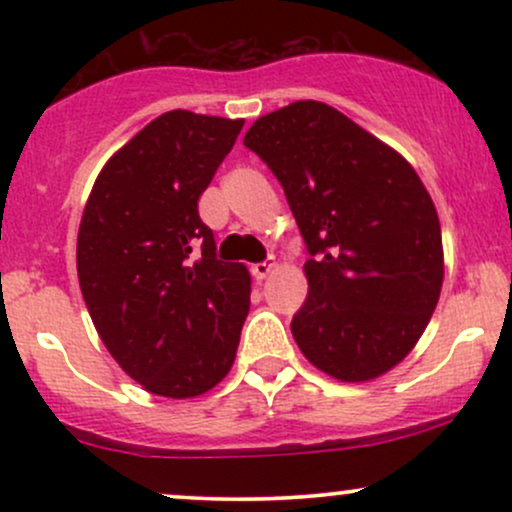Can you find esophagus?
<instances>
[{
  "instance_id": "obj_1",
  "label": "esophagus",
  "mask_w": 512,
  "mask_h": 512,
  "mask_svg": "<svg viewBox=\"0 0 512 512\" xmlns=\"http://www.w3.org/2000/svg\"><path fill=\"white\" fill-rule=\"evenodd\" d=\"M274 269H276L274 262H257L255 267H252V274H255L257 281H262V279H267V276L272 274Z\"/></svg>"
}]
</instances>
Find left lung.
I'll return each mask as SVG.
<instances>
[{
	"instance_id": "8db88e82",
	"label": "left lung",
	"mask_w": 512,
	"mask_h": 512,
	"mask_svg": "<svg viewBox=\"0 0 512 512\" xmlns=\"http://www.w3.org/2000/svg\"><path fill=\"white\" fill-rule=\"evenodd\" d=\"M243 144L284 187L313 260L308 301L291 322L303 356L342 383L404 361L443 289L436 204L392 146L320 101L252 122Z\"/></svg>"
}]
</instances>
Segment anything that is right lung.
I'll list each match as a JSON object with an SVG mask.
<instances>
[{"label":"right lung","mask_w":512,"mask_h":512,"mask_svg":"<svg viewBox=\"0 0 512 512\" xmlns=\"http://www.w3.org/2000/svg\"><path fill=\"white\" fill-rule=\"evenodd\" d=\"M245 120L170 110L101 168L81 216L76 272L98 337L146 392L190 399L236 361L250 272L216 260L197 202Z\"/></svg>","instance_id":"obj_1"}]
</instances>
